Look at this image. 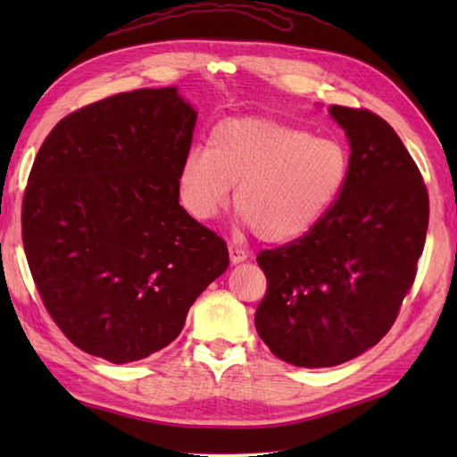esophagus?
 <instances>
[{"label": "esophagus", "mask_w": 457, "mask_h": 457, "mask_svg": "<svg viewBox=\"0 0 457 457\" xmlns=\"http://www.w3.org/2000/svg\"><path fill=\"white\" fill-rule=\"evenodd\" d=\"M247 259V251L245 249H241V247H237V245H229V261L234 265H237V263H241V261H245Z\"/></svg>", "instance_id": "obj_1"}]
</instances>
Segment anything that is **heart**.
Listing matches in <instances>:
<instances>
[{
    "label": "heart",
    "mask_w": 457,
    "mask_h": 457,
    "mask_svg": "<svg viewBox=\"0 0 457 457\" xmlns=\"http://www.w3.org/2000/svg\"><path fill=\"white\" fill-rule=\"evenodd\" d=\"M352 159L345 145L265 118L216 123L206 149H190L179 167L182 208L210 221L228 206L231 187L245 226L270 244L310 234L337 204Z\"/></svg>",
    "instance_id": "1"
}]
</instances>
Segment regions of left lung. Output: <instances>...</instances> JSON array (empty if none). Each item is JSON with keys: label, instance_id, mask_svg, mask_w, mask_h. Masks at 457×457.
<instances>
[{"label": "left lung", "instance_id": "1", "mask_svg": "<svg viewBox=\"0 0 457 457\" xmlns=\"http://www.w3.org/2000/svg\"><path fill=\"white\" fill-rule=\"evenodd\" d=\"M352 169L332 212L304 237L261 251V339L296 367H334L373 347L399 316L428 229V192L399 135L369 110L329 105Z\"/></svg>", "mask_w": 457, "mask_h": 457}]
</instances>
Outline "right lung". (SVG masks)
Segmentation results:
<instances>
[{
	"label": "right lung",
	"mask_w": 457,
	"mask_h": 457,
	"mask_svg": "<svg viewBox=\"0 0 457 457\" xmlns=\"http://www.w3.org/2000/svg\"><path fill=\"white\" fill-rule=\"evenodd\" d=\"M194 125L174 86L141 88L66 115L37 153L27 263L46 312L86 353L121 365L167 347L229 265L226 241L179 204Z\"/></svg>",
	"instance_id": "add662e5"
}]
</instances>
